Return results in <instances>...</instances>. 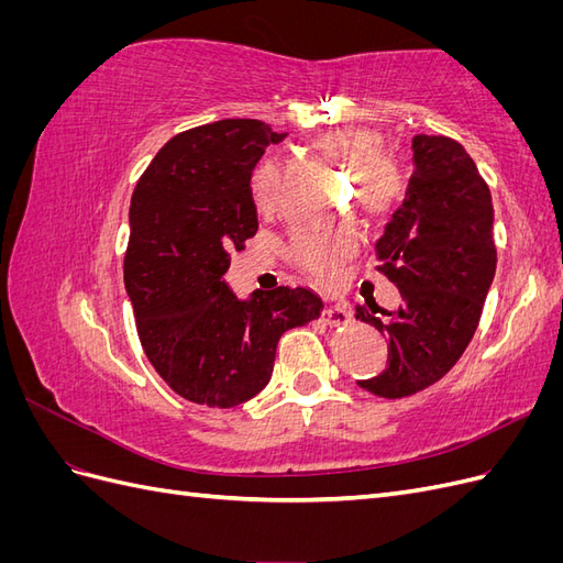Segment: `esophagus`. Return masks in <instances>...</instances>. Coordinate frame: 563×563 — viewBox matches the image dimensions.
<instances>
[{
  "mask_svg": "<svg viewBox=\"0 0 563 563\" xmlns=\"http://www.w3.org/2000/svg\"><path fill=\"white\" fill-rule=\"evenodd\" d=\"M321 321L329 323V327H340V323L350 321V312L345 305H327V308L321 310Z\"/></svg>",
  "mask_w": 563,
  "mask_h": 563,
  "instance_id": "obj_1",
  "label": "esophagus"
}]
</instances>
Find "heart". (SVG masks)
Here are the masks:
<instances>
[{
	"label": "heart",
	"instance_id": "1",
	"mask_svg": "<svg viewBox=\"0 0 563 563\" xmlns=\"http://www.w3.org/2000/svg\"><path fill=\"white\" fill-rule=\"evenodd\" d=\"M323 157L350 166L354 207L371 223H383L395 213L408 192L404 168L385 155V139L366 126L323 131L312 141ZM282 174L275 162H261L251 176L255 209L267 213L277 207ZM296 263L319 284H335L340 267L356 251V234L350 228H302L291 236Z\"/></svg>",
	"mask_w": 563,
	"mask_h": 563
}]
</instances>
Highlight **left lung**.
Masks as SVG:
<instances>
[{"instance_id": "obj_1", "label": "left lung", "mask_w": 563, "mask_h": 563, "mask_svg": "<svg viewBox=\"0 0 563 563\" xmlns=\"http://www.w3.org/2000/svg\"><path fill=\"white\" fill-rule=\"evenodd\" d=\"M416 172L404 207L378 242L376 269L399 288L395 312L376 302L354 317L389 338V360L360 387L401 399L455 366L479 327L496 275L493 201L465 147L446 135L413 139Z\"/></svg>"}]
</instances>
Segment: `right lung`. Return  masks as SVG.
<instances>
[{
	"instance_id": "1",
	"label": "right lung",
	"mask_w": 563,
	"mask_h": 563,
	"mask_svg": "<svg viewBox=\"0 0 563 563\" xmlns=\"http://www.w3.org/2000/svg\"><path fill=\"white\" fill-rule=\"evenodd\" d=\"M282 139L258 119L187 129L135 183L124 253L135 331L164 383L192 404L230 408L258 395L284 331L323 308L302 286L236 300L223 282L230 251L258 230L253 166Z\"/></svg>"
}]
</instances>
